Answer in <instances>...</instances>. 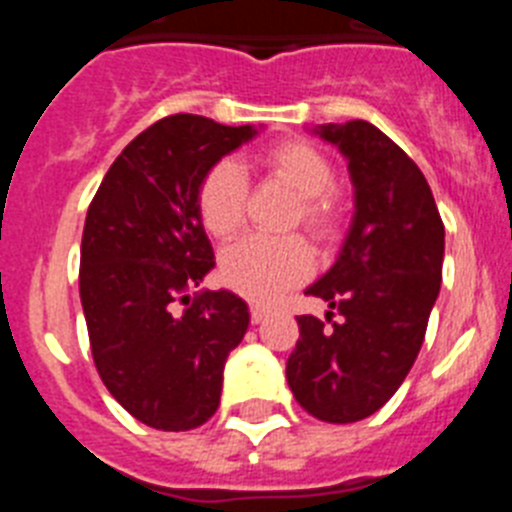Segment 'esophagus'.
Here are the masks:
<instances>
[{"mask_svg": "<svg viewBox=\"0 0 512 512\" xmlns=\"http://www.w3.org/2000/svg\"><path fill=\"white\" fill-rule=\"evenodd\" d=\"M266 315H269V310H266L264 305H251V323H253V325L264 323Z\"/></svg>", "mask_w": 512, "mask_h": 512, "instance_id": "obj_1", "label": "esophagus"}]
</instances>
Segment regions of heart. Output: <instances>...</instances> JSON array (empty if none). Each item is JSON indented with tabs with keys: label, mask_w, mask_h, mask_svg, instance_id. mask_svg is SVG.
I'll use <instances>...</instances> for the list:
<instances>
[{
	"label": "heart",
	"mask_w": 512,
	"mask_h": 512,
	"mask_svg": "<svg viewBox=\"0 0 512 512\" xmlns=\"http://www.w3.org/2000/svg\"><path fill=\"white\" fill-rule=\"evenodd\" d=\"M277 182L300 197V212L307 230L318 238L336 228L338 205L330 192L333 166L305 140H284L261 156ZM246 176L233 161H220L207 171L200 187L202 225L217 238H228L241 228L246 212ZM312 269V253L300 238H264L248 235L223 253L220 274L225 284L251 300H271L292 284L302 282Z\"/></svg>",
	"instance_id": "b5f03b06"
}]
</instances>
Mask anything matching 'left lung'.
I'll return each instance as SVG.
<instances>
[{"label": "left lung", "mask_w": 512, "mask_h": 512, "mask_svg": "<svg viewBox=\"0 0 512 512\" xmlns=\"http://www.w3.org/2000/svg\"><path fill=\"white\" fill-rule=\"evenodd\" d=\"M336 146L354 184V215L336 261L305 289L341 323L300 315L287 382L325 423L377 413L413 369L441 289L443 223L413 158L366 120L315 125Z\"/></svg>", "instance_id": "left-lung-1"}]
</instances>
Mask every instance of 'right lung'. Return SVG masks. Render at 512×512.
Wrapping results in <instances>:
<instances>
[{
    "label": "right lung",
    "instance_id": "obj_1",
    "mask_svg": "<svg viewBox=\"0 0 512 512\" xmlns=\"http://www.w3.org/2000/svg\"><path fill=\"white\" fill-rule=\"evenodd\" d=\"M261 130L164 117L115 158L89 205L79 292L94 364L122 408L156 431H192L215 415L225 361L251 323L230 289H189L215 269L202 179Z\"/></svg>",
    "mask_w": 512,
    "mask_h": 512
}]
</instances>
